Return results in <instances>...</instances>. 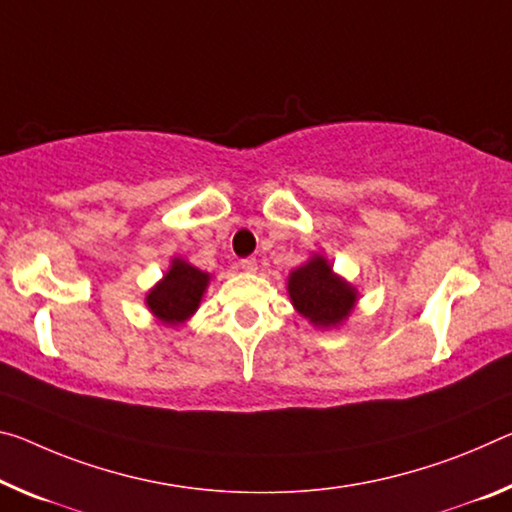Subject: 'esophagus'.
Here are the masks:
<instances>
[{
  "label": "esophagus",
  "mask_w": 512,
  "mask_h": 512,
  "mask_svg": "<svg viewBox=\"0 0 512 512\" xmlns=\"http://www.w3.org/2000/svg\"><path fill=\"white\" fill-rule=\"evenodd\" d=\"M239 266L246 273H255L257 271V259L255 257H246V259H241Z\"/></svg>",
  "instance_id": "34e87169"
}]
</instances>
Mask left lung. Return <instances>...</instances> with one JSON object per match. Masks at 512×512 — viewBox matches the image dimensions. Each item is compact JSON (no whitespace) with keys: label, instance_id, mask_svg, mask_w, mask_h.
<instances>
[{"label":"left lung","instance_id":"8db88e82","mask_svg":"<svg viewBox=\"0 0 512 512\" xmlns=\"http://www.w3.org/2000/svg\"><path fill=\"white\" fill-rule=\"evenodd\" d=\"M289 296L305 319L323 328L337 326L355 305V289L339 280L319 255L289 275Z\"/></svg>","mask_w":512,"mask_h":512}]
</instances>
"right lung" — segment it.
Listing matches in <instances>:
<instances>
[{
  "label": "right lung",
  "mask_w": 512,
  "mask_h": 512,
  "mask_svg": "<svg viewBox=\"0 0 512 512\" xmlns=\"http://www.w3.org/2000/svg\"><path fill=\"white\" fill-rule=\"evenodd\" d=\"M207 282V273L198 271L196 266L186 264L182 259H175L164 280L150 291L145 300L159 321H164L166 326H177L198 310Z\"/></svg>",
  "instance_id": "add662e5"
}]
</instances>
